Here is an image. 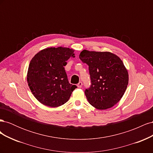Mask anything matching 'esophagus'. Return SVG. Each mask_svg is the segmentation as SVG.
I'll list each match as a JSON object with an SVG mask.
<instances>
[{
    "instance_id": "1",
    "label": "esophagus",
    "mask_w": 153,
    "mask_h": 153,
    "mask_svg": "<svg viewBox=\"0 0 153 153\" xmlns=\"http://www.w3.org/2000/svg\"><path fill=\"white\" fill-rule=\"evenodd\" d=\"M82 86V82H80L78 83V84H77V87H78V88H81Z\"/></svg>"
}]
</instances>
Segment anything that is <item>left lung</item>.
Returning a JSON list of instances; mask_svg holds the SVG:
<instances>
[{
    "mask_svg": "<svg viewBox=\"0 0 153 153\" xmlns=\"http://www.w3.org/2000/svg\"><path fill=\"white\" fill-rule=\"evenodd\" d=\"M79 57L89 66L91 85L85 90L89 103L97 109L112 107L122 98L128 84V73L123 61L108 52L84 50Z\"/></svg>",
    "mask_w": 153,
    "mask_h": 153,
    "instance_id": "8db88e82",
    "label": "left lung"
}]
</instances>
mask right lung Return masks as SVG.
Wrapping results in <instances>:
<instances>
[{
	"label": "right lung",
	"mask_w": 153,
	"mask_h": 153,
	"mask_svg": "<svg viewBox=\"0 0 153 153\" xmlns=\"http://www.w3.org/2000/svg\"><path fill=\"white\" fill-rule=\"evenodd\" d=\"M73 49L50 47L41 50L30 62L27 82L41 103L57 107L66 103L77 87L69 83L64 66L75 53Z\"/></svg>",
	"instance_id": "add662e5"
}]
</instances>
